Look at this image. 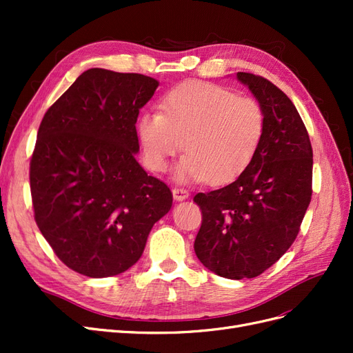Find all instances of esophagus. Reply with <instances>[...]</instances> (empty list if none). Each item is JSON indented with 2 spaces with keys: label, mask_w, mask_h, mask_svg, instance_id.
<instances>
[{
  "label": "esophagus",
  "mask_w": 353,
  "mask_h": 353,
  "mask_svg": "<svg viewBox=\"0 0 353 353\" xmlns=\"http://www.w3.org/2000/svg\"><path fill=\"white\" fill-rule=\"evenodd\" d=\"M172 194H174V199H175L176 201L185 200V199L190 196L187 190H184V188H179V187H175V188L172 190Z\"/></svg>",
  "instance_id": "34e87169"
}]
</instances>
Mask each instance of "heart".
<instances>
[{
    "instance_id": "b5f03b06",
    "label": "heart",
    "mask_w": 353,
    "mask_h": 353,
    "mask_svg": "<svg viewBox=\"0 0 353 353\" xmlns=\"http://www.w3.org/2000/svg\"><path fill=\"white\" fill-rule=\"evenodd\" d=\"M159 108L160 114L144 113L137 125L145 162L156 172H165L184 145L178 181L223 184L237 178L259 150L262 108L221 85L183 82L166 92Z\"/></svg>"
}]
</instances>
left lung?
<instances>
[{
    "mask_svg": "<svg viewBox=\"0 0 353 353\" xmlns=\"http://www.w3.org/2000/svg\"><path fill=\"white\" fill-rule=\"evenodd\" d=\"M265 114L258 153L236 181L199 193V261L230 280L253 279L296 240L312 196V145L294 104L272 82L239 72Z\"/></svg>",
    "mask_w": 353,
    "mask_h": 353,
    "instance_id": "1",
    "label": "left lung"
}]
</instances>
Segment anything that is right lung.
Segmentation results:
<instances>
[{
  "instance_id": "add662e5",
  "label": "right lung",
  "mask_w": 353,
  "mask_h": 353,
  "mask_svg": "<svg viewBox=\"0 0 353 353\" xmlns=\"http://www.w3.org/2000/svg\"><path fill=\"white\" fill-rule=\"evenodd\" d=\"M157 87L145 74L88 69L39 125L29 170L37 225L91 279L130 270L172 206L169 187L135 159L137 117Z\"/></svg>"
}]
</instances>
